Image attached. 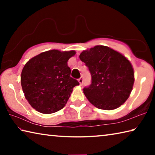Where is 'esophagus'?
<instances>
[{
  "instance_id": "esophagus-1",
  "label": "esophagus",
  "mask_w": 155,
  "mask_h": 155,
  "mask_svg": "<svg viewBox=\"0 0 155 155\" xmlns=\"http://www.w3.org/2000/svg\"><path fill=\"white\" fill-rule=\"evenodd\" d=\"M78 83H80V85H83V78H78Z\"/></svg>"
}]
</instances>
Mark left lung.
I'll list each match as a JSON object with an SVG mask.
<instances>
[{
  "label": "left lung",
  "instance_id": "1",
  "mask_svg": "<svg viewBox=\"0 0 155 155\" xmlns=\"http://www.w3.org/2000/svg\"><path fill=\"white\" fill-rule=\"evenodd\" d=\"M80 59L89 68L91 83L83 89L86 98L101 109L113 110L124 104L134 84V70L129 60L108 46L98 45L83 51Z\"/></svg>",
  "mask_w": 155,
  "mask_h": 155
}]
</instances>
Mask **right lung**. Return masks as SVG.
Here are the masks:
<instances>
[{
  "label": "right lung",
  "mask_w": 155,
  "mask_h": 155,
  "mask_svg": "<svg viewBox=\"0 0 155 155\" xmlns=\"http://www.w3.org/2000/svg\"><path fill=\"white\" fill-rule=\"evenodd\" d=\"M75 51L51 50L27 62L21 72L20 83L25 98L41 114H50L64 108L75 86L68 61Z\"/></svg>",
  "instance_id": "1"
}]
</instances>
